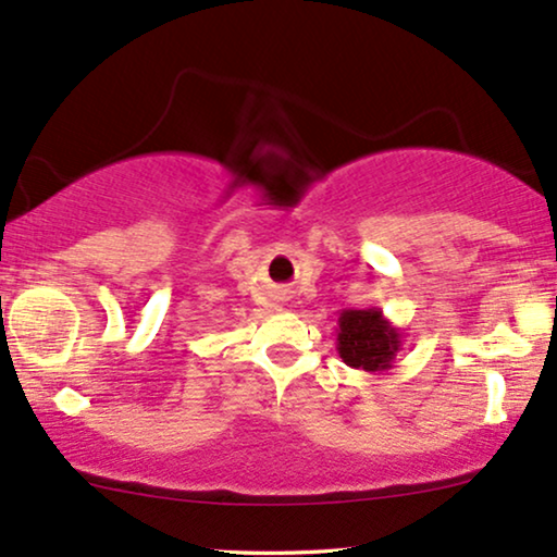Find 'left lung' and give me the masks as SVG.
Here are the masks:
<instances>
[{"instance_id": "1", "label": "left lung", "mask_w": 557, "mask_h": 557, "mask_svg": "<svg viewBox=\"0 0 557 557\" xmlns=\"http://www.w3.org/2000/svg\"><path fill=\"white\" fill-rule=\"evenodd\" d=\"M400 347H404V334L385 319L380 308H362V311L349 308L339 313L336 351L349 368L364 372L391 370Z\"/></svg>"}]
</instances>
